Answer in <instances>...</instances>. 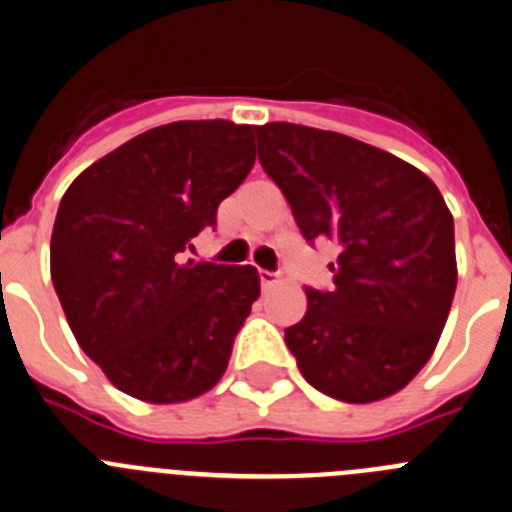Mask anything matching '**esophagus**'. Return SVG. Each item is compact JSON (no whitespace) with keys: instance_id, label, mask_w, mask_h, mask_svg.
Instances as JSON below:
<instances>
[{"instance_id":"obj_1","label":"esophagus","mask_w":512,"mask_h":512,"mask_svg":"<svg viewBox=\"0 0 512 512\" xmlns=\"http://www.w3.org/2000/svg\"><path fill=\"white\" fill-rule=\"evenodd\" d=\"M275 283H278V275H275V273H267V270H260V285H262V290H270Z\"/></svg>"}]
</instances>
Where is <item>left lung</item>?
I'll return each instance as SVG.
<instances>
[{
  "mask_svg": "<svg viewBox=\"0 0 512 512\" xmlns=\"http://www.w3.org/2000/svg\"><path fill=\"white\" fill-rule=\"evenodd\" d=\"M257 153L308 242H331L334 288L285 329L301 375L344 403L403 390L434 354L457 290L454 219L411 163L339 132L257 127Z\"/></svg>",
  "mask_w": 512,
  "mask_h": 512,
  "instance_id": "8db88e82",
  "label": "left lung"
}]
</instances>
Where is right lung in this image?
<instances>
[{
    "mask_svg": "<svg viewBox=\"0 0 512 512\" xmlns=\"http://www.w3.org/2000/svg\"><path fill=\"white\" fill-rule=\"evenodd\" d=\"M252 165L250 124L170 122L96 160L63 193L50 278L78 347L122 393L183 403L222 380L260 275L186 252Z\"/></svg>",
    "mask_w": 512,
    "mask_h": 512,
    "instance_id": "add662e5",
    "label": "right lung"
}]
</instances>
